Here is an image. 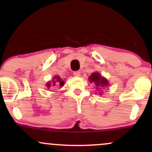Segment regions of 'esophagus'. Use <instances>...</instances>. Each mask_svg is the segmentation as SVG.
I'll return each instance as SVG.
<instances>
[{
    "instance_id": "obj_1",
    "label": "esophagus",
    "mask_w": 152,
    "mask_h": 152,
    "mask_svg": "<svg viewBox=\"0 0 152 152\" xmlns=\"http://www.w3.org/2000/svg\"><path fill=\"white\" fill-rule=\"evenodd\" d=\"M74 75L75 76H79L81 75V72L79 71H74Z\"/></svg>"
}]
</instances>
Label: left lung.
<instances>
[{"instance_id":"left-lung-1","label":"left lung","mask_w":152,"mask_h":152,"mask_svg":"<svg viewBox=\"0 0 152 152\" xmlns=\"http://www.w3.org/2000/svg\"><path fill=\"white\" fill-rule=\"evenodd\" d=\"M89 81L91 83L94 82V84L96 85V89H101L102 90V88H105L106 86H108V82L107 80L105 78L102 77L99 73L96 72L94 73L91 75V76L89 77Z\"/></svg>"}]
</instances>
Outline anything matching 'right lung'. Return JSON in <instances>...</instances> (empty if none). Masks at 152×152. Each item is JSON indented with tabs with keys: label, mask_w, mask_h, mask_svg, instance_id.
I'll return each mask as SVG.
<instances>
[{
	"label": "right lung",
	"mask_w": 152,
	"mask_h": 152,
	"mask_svg": "<svg viewBox=\"0 0 152 152\" xmlns=\"http://www.w3.org/2000/svg\"><path fill=\"white\" fill-rule=\"evenodd\" d=\"M64 82L61 81V78L59 76H55L53 78V80L51 82H48L46 84V86H48V88H50V86H55L56 85H58V86H64Z\"/></svg>",
	"instance_id": "1"
}]
</instances>
